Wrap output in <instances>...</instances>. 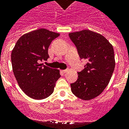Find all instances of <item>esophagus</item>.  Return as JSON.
<instances>
[{
    "label": "esophagus",
    "mask_w": 129,
    "mask_h": 129,
    "mask_svg": "<svg viewBox=\"0 0 129 129\" xmlns=\"http://www.w3.org/2000/svg\"><path fill=\"white\" fill-rule=\"evenodd\" d=\"M62 72L63 73H66V72H67V71H68V69H64V70H62Z\"/></svg>",
    "instance_id": "esophagus-1"
}]
</instances>
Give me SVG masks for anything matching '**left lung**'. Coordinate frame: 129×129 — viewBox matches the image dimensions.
<instances>
[{
  "mask_svg": "<svg viewBox=\"0 0 129 129\" xmlns=\"http://www.w3.org/2000/svg\"><path fill=\"white\" fill-rule=\"evenodd\" d=\"M81 59L88 61L71 84V91L82 100L99 95L108 86L115 68L113 47L100 34L89 30L69 34Z\"/></svg>",
  "mask_w": 129,
  "mask_h": 129,
  "instance_id": "obj_1",
  "label": "left lung"
}]
</instances>
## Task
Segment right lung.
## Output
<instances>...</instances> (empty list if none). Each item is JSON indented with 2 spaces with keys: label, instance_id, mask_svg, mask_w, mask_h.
<instances>
[{
  "label": "right lung",
  "instance_id": "add662e5",
  "mask_svg": "<svg viewBox=\"0 0 129 129\" xmlns=\"http://www.w3.org/2000/svg\"><path fill=\"white\" fill-rule=\"evenodd\" d=\"M59 36L45 28L36 30L22 36L12 50L13 74L21 89L30 98L43 99L53 93L60 71L40 62L49 58V45Z\"/></svg>",
  "mask_w": 129,
  "mask_h": 129
}]
</instances>
